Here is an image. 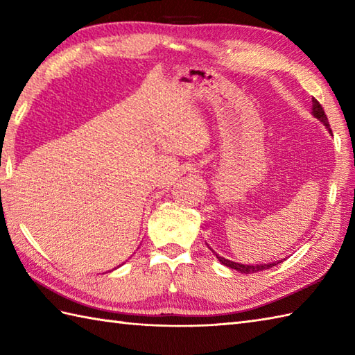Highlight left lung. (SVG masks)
Segmentation results:
<instances>
[{
  "mask_svg": "<svg viewBox=\"0 0 355 355\" xmlns=\"http://www.w3.org/2000/svg\"><path fill=\"white\" fill-rule=\"evenodd\" d=\"M313 116L315 117V119H319L320 122L327 126V130L331 132V128H329V123H328V117H327V114H325V111H323V108H322V105L314 99L313 97ZM210 248V247H209ZM210 250H212V248H210ZM214 252V250H212ZM215 253V252H214ZM216 254V258H218V261H220L223 266H225V267H229V268H232V270H236V271H239V273H245V275H248V273H256V271H262V270H268V268H271V267H276L279 262H282V261H275V262H268V263H239V262H233V261H230V259H225V258H223V256H220L218 253H215ZM285 261V259H284Z\"/></svg>",
  "mask_w": 355,
  "mask_h": 355,
  "instance_id": "1",
  "label": "left lung"
}]
</instances>
